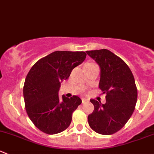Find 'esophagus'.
<instances>
[{
    "label": "esophagus",
    "mask_w": 154,
    "mask_h": 154,
    "mask_svg": "<svg viewBox=\"0 0 154 154\" xmlns=\"http://www.w3.org/2000/svg\"><path fill=\"white\" fill-rule=\"evenodd\" d=\"M86 102H88V100H87V99H86V98H82V103H86Z\"/></svg>",
    "instance_id": "34e87169"
}]
</instances>
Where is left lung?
<instances>
[{
	"mask_svg": "<svg viewBox=\"0 0 154 154\" xmlns=\"http://www.w3.org/2000/svg\"><path fill=\"white\" fill-rule=\"evenodd\" d=\"M86 53L100 66L99 88L106 94L104 104L90 100L94 109L88 115V125L99 134H114L126 125L134 112L138 95L134 77L125 62L109 50Z\"/></svg>",
	"mask_w": 154,
	"mask_h": 154,
	"instance_id": "left-lung-1",
	"label": "left lung"
}]
</instances>
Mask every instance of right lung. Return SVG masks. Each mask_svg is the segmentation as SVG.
Segmentation results:
<instances>
[{
  "label": "right lung",
  "instance_id": "1",
  "mask_svg": "<svg viewBox=\"0 0 154 154\" xmlns=\"http://www.w3.org/2000/svg\"><path fill=\"white\" fill-rule=\"evenodd\" d=\"M86 57L83 51H54L38 60L29 70L23 88L26 112L43 133L57 134L69 127L72 113L82 100L76 95L60 97L59 89L61 82Z\"/></svg>",
  "mask_w": 154,
  "mask_h": 154
}]
</instances>
